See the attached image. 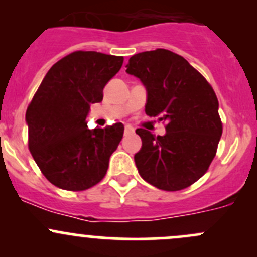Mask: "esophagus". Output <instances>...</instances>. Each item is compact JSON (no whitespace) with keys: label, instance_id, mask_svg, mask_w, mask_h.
Returning <instances> with one entry per match:
<instances>
[{"label":"esophagus","instance_id":"1","mask_svg":"<svg viewBox=\"0 0 257 257\" xmlns=\"http://www.w3.org/2000/svg\"><path fill=\"white\" fill-rule=\"evenodd\" d=\"M134 133V128L131 125H125L124 128V136H131V134Z\"/></svg>","mask_w":257,"mask_h":257}]
</instances>
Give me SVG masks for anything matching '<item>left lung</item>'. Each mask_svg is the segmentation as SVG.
<instances>
[{"label": "left lung", "instance_id": "obj_1", "mask_svg": "<svg viewBox=\"0 0 257 257\" xmlns=\"http://www.w3.org/2000/svg\"><path fill=\"white\" fill-rule=\"evenodd\" d=\"M126 72L147 88V115L159 116L167 129L163 137L136 131L142 138L134 155L139 174L165 191L193 185L208 172L222 134L214 89L184 57L164 48L132 56Z\"/></svg>", "mask_w": 257, "mask_h": 257}]
</instances>
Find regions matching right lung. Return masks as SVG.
Listing matches in <instances>:
<instances>
[{"mask_svg": "<svg viewBox=\"0 0 257 257\" xmlns=\"http://www.w3.org/2000/svg\"><path fill=\"white\" fill-rule=\"evenodd\" d=\"M124 58L76 51L51 67L26 112L28 148L46 179L57 188L82 191L105 177L109 158L123 138L124 125L88 129L90 104Z\"/></svg>", "mask_w": 257, "mask_h": 257, "instance_id": "right-lung-1", "label": "right lung"}]
</instances>
